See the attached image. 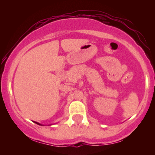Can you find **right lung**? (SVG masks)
<instances>
[{
	"instance_id": "1",
	"label": "right lung",
	"mask_w": 155,
	"mask_h": 155,
	"mask_svg": "<svg viewBox=\"0 0 155 155\" xmlns=\"http://www.w3.org/2000/svg\"><path fill=\"white\" fill-rule=\"evenodd\" d=\"M35 124H39V125H42V124H41L40 123H38V122H34Z\"/></svg>"
}]
</instances>
